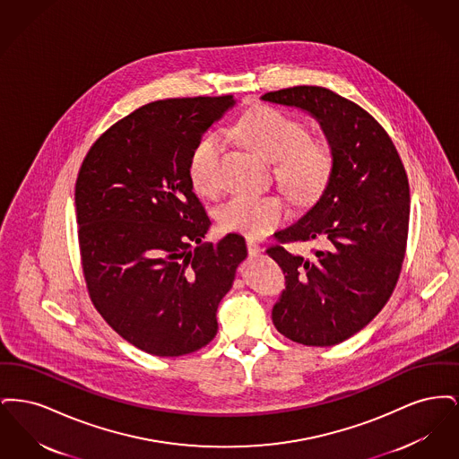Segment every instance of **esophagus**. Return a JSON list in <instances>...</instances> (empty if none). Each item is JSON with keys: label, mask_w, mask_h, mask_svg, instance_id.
<instances>
[{"label": "esophagus", "mask_w": 459, "mask_h": 459, "mask_svg": "<svg viewBox=\"0 0 459 459\" xmlns=\"http://www.w3.org/2000/svg\"><path fill=\"white\" fill-rule=\"evenodd\" d=\"M246 246H247V253L251 255V256H255V255H258L260 251H262V247H260V244H256L253 239L246 240Z\"/></svg>", "instance_id": "1"}]
</instances>
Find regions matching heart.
<instances>
[{"instance_id":"b5f03b06","label":"heart","mask_w":459,"mask_h":459,"mask_svg":"<svg viewBox=\"0 0 459 459\" xmlns=\"http://www.w3.org/2000/svg\"><path fill=\"white\" fill-rule=\"evenodd\" d=\"M225 135L273 161L279 184L299 203L315 201L330 182L335 163L332 146L325 139L307 137L305 124L281 109H251L225 129ZM221 150L223 135L212 132L191 154L189 178L197 193L215 191L213 170ZM287 215L289 208L282 197L240 195L220 206L217 220L223 230L256 239L281 225Z\"/></svg>"}]
</instances>
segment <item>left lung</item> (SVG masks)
Wrapping results in <instances>:
<instances>
[{"instance_id":"1","label":"left lung","mask_w":459,"mask_h":459,"mask_svg":"<svg viewBox=\"0 0 459 459\" xmlns=\"http://www.w3.org/2000/svg\"><path fill=\"white\" fill-rule=\"evenodd\" d=\"M263 101L307 111L333 150L324 195L266 249L285 275L272 309L287 339L327 348L367 327L389 301L406 253L410 184L393 139L368 111L318 86L272 91ZM318 238L311 259L281 244Z\"/></svg>"}]
</instances>
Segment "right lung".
I'll return each mask as SVG.
<instances>
[{"instance_id": "add662e5", "label": "right lung", "mask_w": 459, "mask_h": 459, "mask_svg": "<svg viewBox=\"0 0 459 459\" xmlns=\"http://www.w3.org/2000/svg\"><path fill=\"white\" fill-rule=\"evenodd\" d=\"M234 105L232 94L148 103L111 126L79 170L89 298L120 337L153 356L189 354L213 341L217 307L247 256L239 234L201 244L212 221L189 178L203 134Z\"/></svg>"}]
</instances>
